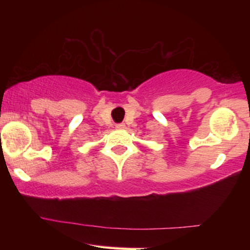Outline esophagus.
<instances>
[{
    "instance_id": "esophagus-1",
    "label": "esophagus",
    "mask_w": 250,
    "mask_h": 250,
    "mask_svg": "<svg viewBox=\"0 0 250 250\" xmlns=\"http://www.w3.org/2000/svg\"><path fill=\"white\" fill-rule=\"evenodd\" d=\"M125 127V123H119V125H116V128L117 129H123Z\"/></svg>"
}]
</instances>
